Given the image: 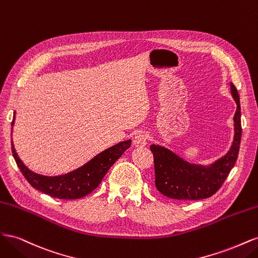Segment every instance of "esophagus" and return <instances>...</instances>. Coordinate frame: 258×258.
<instances>
[{
  "label": "esophagus",
  "mask_w": 258,
  "mask_h": 258,
  "mask_svg": "<svg viewBox=\"0 0 258 258\" xmlns=\"http://www.w3.org/2000/svg\"><path fill=\"white\" fill-rule=\"evenodd\" d=\"M147 140L148 136L145 132H140V134L136 135V137L134 138V144L136 147H143L147 144Z\"/></svg>",
  "instance_id": "1"
}]
</instances>
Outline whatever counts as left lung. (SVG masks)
<instances>
[{
  "label": "left lung",
  "instance_id": "left-lung-1",
  "mask_svg": "<svg viewBox=\"0 0 258 258\" xmlns=\"http://www.w3.org/2000/svg\"><path fill=\"white\" fill-rule=\"evenodd\" d=\"M231 96L237 103L233 116L235 136L230 150L209 166L195 165L184 160L169 148L150 146L155 162V185L159 192L175 200H200L209 198L221 188L238 158L241 141L240 98L235 85L230 83Z\"/></svg>",
  "mask_w": 258,
  "mask_h": 258
}]
</instances>
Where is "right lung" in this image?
<instances>
[{
    "label": "right lung",
    "instance_id": "1",
    "mask_svg": "<svg viewBox=\"0 0 258 258\" xmlns=\"http://www.w3.org/2000/svg\"><path fill=\"white\" fill-rule=\"evenodd\" d=\"M15 114L12 126H14ZM13 129V128H12ZM131 145V140L122 141L101 152L91 160L79 169L62 175L47 176L31 171L21 161L12 141V152L21 173L30 185L50 197L58 199H80L95 190L115 161L126 152Z\"/></svg>",
    "mask_w": 258,
    "mask_h": 258
}]
</instances>
